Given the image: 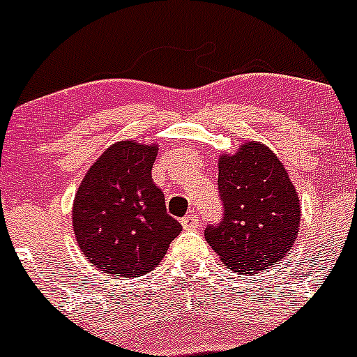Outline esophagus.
<instances>
[{"mask_svg":"<svg viewBox=\"0 0 357 357\" xmlns=\"http://www.w3.org/2000/svg\"><path fill=\"white\" fill-rule=\"evenodd\" d=\"M199 214L192 213V214H186L185 218L181 220V225L185 230H195L197 227H199Z\"/></svg>","mask_w":357,"mask_h":357,"instance_id":"esophagus-1","label":"esophagus"}]
</instances>
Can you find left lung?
Returning a JSON list of instances; mask_svg holds the SVG:
<instances>
[{
  "mask_svg": "<svg viewBox=\"0 0 357 357\" xmlns=\"http://www.w3.org/2000/svg\"><path fill=\"white\" fill-rule=\"evenodd\" d=\"M225 216L206 241L225 266L255 274L289 255L300 228V199L278 155L258 141L218 158Z\"/></svg>",
  "mask_w": 357,
  "mask_h": 357,
  "instance_id": "left-lung-1",
  "label": "left lung"
}]
</instances>
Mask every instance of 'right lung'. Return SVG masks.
Wrapping results in <instances>:
<instances>
[{
    "mask_svg": "<svg viewBox=\"0 0 357 357\" xmlns=\"http://www.w3.org/2000/svg\"><path fill=\"white\" fill-rule=\"evenodd\" d=\"M158 144L122 139L91 165L73 202V231L86 259L113 278L153 271L183 230L169 216L151 167Z\"/></svg>",
    "mask_w": 357,
    "mask_h": 357,
    "instance_id": "add662e5",
    "label": "right lung"
}]
</instances>
